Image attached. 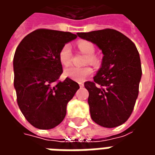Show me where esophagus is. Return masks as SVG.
Segmentation results:
<instances>
[{"label": "esophagus", "mask_w": 155, "mask_h": 155, "mask_svg": "<svg viewBox=\"0 0 155 155\" xmlns=\"http://www.w3.org/2000/svg\"><path fill=\"white\" fill-rule=\"evenodd\" d=\"M79 84H80V87H81V88L84 87V84H83V83H80Z\"/></svg>", "instance_id": "1"}]
</instances>
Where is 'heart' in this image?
Masks as SVG:
<instances>
[{
  "label": "heart",
  "instance_id": "obj_1",
  "mask_svg": "<svg viewBox=\"0 0 155 155\" xmlns=\"http://www.w3.org/2000/svg\"><path fill=\"white\" fill-rule=\"evenodd\" d=\"M77 47L80 51L85 54L87 56L86 63H94L95 58L93 55L94 53V46L91 42L87 41H80L77 42ZM71 60V48L70 45H64L59 51V61L63 66H68ZM93 70L91 67L77 68L74 66L66 68L64 71L65 77L77 82H83L85 79L91 75Z\"/></svg>",
  "mask_w": 155,
  "mask_h": 155
}]
</instances>
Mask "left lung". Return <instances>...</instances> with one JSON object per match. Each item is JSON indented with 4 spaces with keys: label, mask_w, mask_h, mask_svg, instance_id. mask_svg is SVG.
Returning <instances> with one entry per match:
<instances>
[{
    "label": "left lung",
    "mask_w": 155,
    "mask_h": 155,
    "mask_svg": "<svg viewBox=\"0 0 155 155\" xmlns=\"http://www.w3.org/2000/svg\"><path fill=\"white\" fill-rule=\"evenodd\" d=\"M97 45L104 54L94 81H86L88 104L95 123L114 128L130 118L139 94L142 75L140 54L127 36L113 29L78 33Z\"/></svg>",
    "instance_id": "left-lung-1"
}]
</instances>
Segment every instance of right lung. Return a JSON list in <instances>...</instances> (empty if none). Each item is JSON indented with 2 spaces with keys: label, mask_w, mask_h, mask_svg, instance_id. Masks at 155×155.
<instances>
[{
  "label": "right lung",
  "mask_w": 155,
  "mask_h": 155,
  "mask_svg": "<svg viewBox=\"0 0 155 155\" xmlns=\"http://www.w3.org/2000/svg\"><path fill=\"white\" fill-rule=\"evenodd\" d=\"M76 37L71 32L39 29L16 48L13 68L17 104L27 121L37 129L51 130L60 124L68 102L80 88L70 78L58 81L63 72L59 51Z\"/></svg>",
  "instance_id": "obj_1"
}]
</instances>
